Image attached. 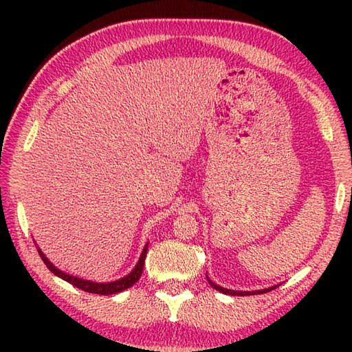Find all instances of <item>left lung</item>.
Listing matches in <instances>:
<instances>
[{"label":"left lung","instance_id":"obj_1","mask_svg":"<svg viewBox=\"0 0 352 352\" xmlns=\"http://www.w3.org/2000/svg\"><path fill=\"white\" fill-rule=\"evenodd\" d=\"M207 281H208V284H210V286L213 287V289H216V290H219V292H222V294H226V295H231V296H246V295H260V294H266V292H271L272 289H275V287H278V284H276V286H272V287H267V289H261V290H252V292H242V290H231V289H226V287H221L219 284H214L210 278H208V275H207Z\"/></svg>","mask_w":352,"mask_h":352}]
</instances>
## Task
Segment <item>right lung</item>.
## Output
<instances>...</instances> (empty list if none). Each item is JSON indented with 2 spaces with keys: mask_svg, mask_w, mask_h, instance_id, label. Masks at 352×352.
Listing matches in <instances>:
<instances>
[{
  "mask_svg": "<svg viewBox=\"0 0 352 352\" xmlns=\"http://www.w3.org/2000/svg\"><path fill=\"white\" fill-rule=\"evenodd\" d=\"M37 251H39V256L43 260V263L47 265V267L50 269V271L57 275L58 278H62L65 281L71 283L72 286H76L81 290L85 292H89V294H96V295H115V294H119V292H122L125 289L131 287L133 284H136L138 280L140 278L142 275V271H144V263H145V257H146V251H148V243L145 245L144 251H142L140 257L138 260V265L134 266L133 271L129 274L122 276V278L119 280H115V281H110V283H96V281H91V280H85V278H78V276H74V275H69L66 274L63 271H60V269L56 267L54 265L51 263V261L47 258V256L41 251L39 246H37Z\"/></svg>",
  "mask_w": 352,
  "mask_h": 352,
  "instance_id": "1",
  "label": "right lung"
}]
</instances>
